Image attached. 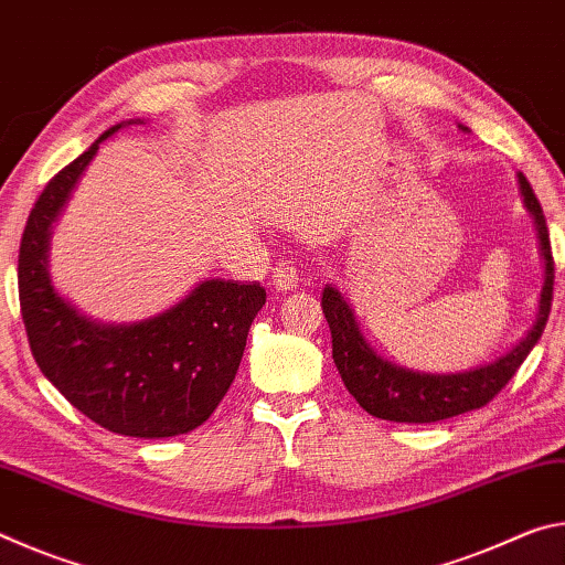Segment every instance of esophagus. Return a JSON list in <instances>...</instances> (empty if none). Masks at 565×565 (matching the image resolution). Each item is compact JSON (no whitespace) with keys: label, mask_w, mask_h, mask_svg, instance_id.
<instances>
[{"label":"esophagus","mask_w":565,"mask_h":565,"mask_svg":"<svg viewBox=\"0 0 565 565\" xmlns=\"http://www.w3.org/2000/svg\"><path fill=\"white\" fill-rule=\"evenodd\" d=\"M271 281L279 291H294L299 286V269L294 262H279L271 271Z\"/></svg>","instance_id":"1"}]
</instances>
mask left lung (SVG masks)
<instances>
[{
    "label": "left lung",
    "instance_id": "left-lung-1",
    "mask_svg": "<svg viewBox=\"0 0 565 565\" xmlns=\"http://www.w3.org/2000/svg\"><path fill=\"white\" fill-rule=\"evenodd\" d=\"M461 129L468 131L466 127ZM519 184L523 204L533 214L535 232H539L546 276H543L539 313H535L533 327L525 331V337L511 351H505L495 361L468 371H458V374H420V371L396 366V363L379 356L369 347L351 306L339 294V289L327 284V289L321 294V309L331 329L333 363H337L343 386L349 388V394L359 401V406L366 414L384 420H396V424H434V420L481 408L509 384L531 349L539 343L551 313L553 274L556 271H553L546 216H543V209L533 194L529 179L521 171Z\"/></svg>",
    "mask_w": 565,
    "mask_h": 565
}]
</instances>
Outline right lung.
<instances>
[{"instance_id":"add662e5","label":"right lung","mask_w":565,"mask_h":565,"mask_svg":"<svg viewBox=\"0 0 565 565\" xmlns=\"http://www.w3.org/2000/svg\"><path fill=\"white\" fill-rule=\"evenodd\" d=\"M127 124L104 131L36 199L19 244V306L36 366L74 408L111 434L169 438L214 414L266 291L256 281L206 279L171 309L134 323L92 321L54 291L52 224L102 141Z\"/></svg>"}]
</instances>
